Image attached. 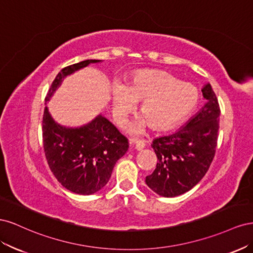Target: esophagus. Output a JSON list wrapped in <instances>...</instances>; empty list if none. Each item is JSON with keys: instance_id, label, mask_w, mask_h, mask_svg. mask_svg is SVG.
Returning <instances> with one entry per match:
<instances>
[{"instance_id": "1", "label": "esophagus", "mask_w": 253, "mask_h": 253, "mask_svg": "<svg viewBox=\"0 0 253 253\" xmlns=\"http://www.w3.org/2000/svg\"><path fill=\"white\" fill-rule=\"evenodd\" d=\"M129 143L131 144H134L135 145V149L136 150H142L144 147H145V143L141 140H137V139H129Z\"/></svg>"}]
</instances>
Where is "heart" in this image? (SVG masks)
<instances>
[{"label": "heart", "mask_w": 253, "mask_h": 253, "mask_svg": "<svg viewBox=\"0 0 253 253\" xmlns=\"http://www.w3.org/2000/svg\"><path fill=\"white\" fill-rule=\"evenodd\" d=\"M141 102L138 117L132 126L139 132L147 124L156 131L168 129L185 119L198 102V91L192 84L180 82L166 72H147L137 75L126 86L116 84L113 88V111L122 121L136 102Z\"/></svg>", "instance_id": "b5f03b06"}]
</instances>
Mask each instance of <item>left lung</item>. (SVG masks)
I'll list each match as a JSON object with an SVG mask.
<instances>
[{
  "instance_id": "left-lung-1",
  "label": "left lung",
  "mask_w": 253,
  "mask_h": 253,
  "mask_svg": "<svg viewBox=\"0 0 253 253\" xmlns=\"http://www.w3.org/2000/svg\"><path fill=\"white\" fill-rule=\"evenodd\" d=\"M202 91L207 103L186 126L153 140L157 165L145 177V183L162 196L174 197L192 189L209 170L215 155L219 104L210 83Z\"/></svg>"
}]
</instances>
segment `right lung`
I'll list each match as a JSON object with an SVG mask.
<instances>
[{
  "label": "right lung",
  "mask_w": 253,
  "mask_h": 253,
  "mask_svg": "<svg viewBox=\"0 0 253 253\" xmlns=\"http://www.w3.org/2000/svg\"><path fill=\"white\" fill-rule=\"evenodd\" d=\"M100 60H85L61 70L52 81L45 100L48 101L62 79ZM45 157L58 181L67 190L89 195L108 183L115 164L128 148L126 137L99 115L88 125L70 128L53 121L45 106L42 120Z\"/></svg>",
  "instance_id": "right-lung-1"
}]
</instances>
